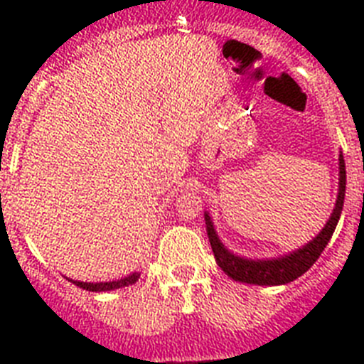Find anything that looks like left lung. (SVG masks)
I'll return each mask as SVG.
<instances>
[{"label":"left lung","instance_id":"1","mask_svg":"<svg viewBox=\"0 0 364 364\" xmlns=\"http://www.w3.org/2000/svg\"><path fill=\"white\" fill-rule=\"evenodd\" d=\"M345 159H343V154H339V193H337L336 208H333L332 217L326 222V226L323 228V231L314 240H310L306 246L299 247V250H295V252L288 253L284 257H277V259L253 260L233 255L231 252H228L224 244L220 242V239H218L210 213H204L205 230H208V237H210L211 250H213L217 264L220 266L222 272L226 273L228 277H231L233 281L247 282V284L279 286L295 281V279L301 277L302 273L308 272L314 266L315 260L319 259V255L324 252L326 244L332 239L337 222H339L341 211H343V204H345Z\"/></svg>","mask_w":364,"mask_h":364}]
</instances>
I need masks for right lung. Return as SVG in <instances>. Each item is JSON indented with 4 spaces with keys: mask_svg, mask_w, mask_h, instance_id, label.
Segmentation results:
<instances>
[{
    "mask_svg": "<svg viewBox=\"0 0 364 364\" xmlns=\"http://www.w3.org/2000/svg\"><path fill=\"white\" fill-rule=\"evenodd\" d=\"M140 279V273H131L127 277L120 279V281H109V282H80V281H73L74 284L83 288L87 291H111L117 290V288H124V286H131Z\"/></svg>",
    "mask_w": 364,
    "mask_h": 364,
    "instance_id": "add662e5",
    "label": "right lung"
}]
</instances>
